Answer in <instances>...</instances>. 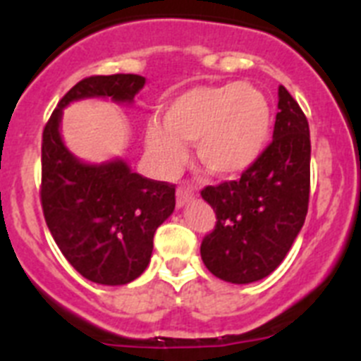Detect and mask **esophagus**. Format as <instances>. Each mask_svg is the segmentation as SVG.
<instances>
[{
	"label": "esophagus",
	"mask_w": 361,
	"mask_h": 361,
	"mask_svg": "<svg viewBox=\"0 0 361 361\" xmlns=\"http://www.w3.org/2000/svg\"><path fill=\"white\" fill-rule=\"evenodd\" d=\"M195 199V193H193V190L188 186H180L177 190V206L180 208V206H184V204H188L190 200Z\"/></svg>",
	"instance_id": "1"
}]
</instances>
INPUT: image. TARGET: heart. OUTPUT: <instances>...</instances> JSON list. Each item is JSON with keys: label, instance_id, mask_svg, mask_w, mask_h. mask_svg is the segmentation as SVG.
Wrapping results in <instances>:
<instances>
[{"label": "heart", "instance_id": "b5f03b06", "mask_svg": "<svg viewBox=\"0 0 361 361\" xmlns=\"http://www.w3.org/2000/svg\"><path fill=\"white\" fill-rule=\"evenodd\" d=\"M273 128L269 101L255 86L226 82L195 86L162 110V126L146 128V146L164 173L186 162L184 145L195 142L204 170L220 177L245 171L266 149Z\"/></svg>", "mask_w": 361, "mask_h": 361}]
</instances>
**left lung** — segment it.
<instances>
[{
    "label": "left lung",
    "instance_id": "8db88e82",
    "mask_svg": "<svg viewBox=\"0 0 361 361\" xmlns=\"http://www.w3.org/2000/svg\"><path fill=\"white\" fill-rule=\"evenodd\" d=\"M309 190L307 117L280 86L271 145L237 180L200 191L216 216L215 228L200 244L204 266L231 283L257 282L273 273L304 226Z\"/></svg>",
    "mask_w": 361,
    "mask_h": 361
}]
</instances>
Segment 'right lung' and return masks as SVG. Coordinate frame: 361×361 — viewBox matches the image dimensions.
I'll return each instance as SVG.
<instances>
[{
    "mask_svg": "<svg viewBox=\"0 0 361 361\" xmlns=\"http://www.w3.org/2000/svg\"><path fill=\"white\" fill-rule=\"evenodd\" d=\"M145 85L135 73L81 79L43 130L39 195L47 226L73 269L104 286L132 282L148 267L153 235L175 209V184L142 177L123 161H78L59 135L61 111L85 97L130 103Z\"/></svg>",
    "mask_w": 361,
    "mask_h": 361,
    "instance_id": "right-lung-1",
    "label": "right lung"
}]
</instances>
